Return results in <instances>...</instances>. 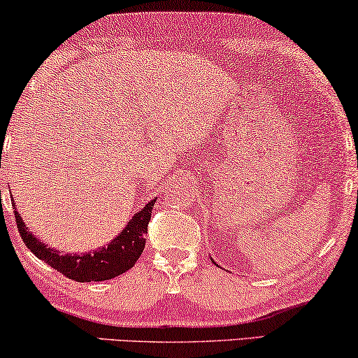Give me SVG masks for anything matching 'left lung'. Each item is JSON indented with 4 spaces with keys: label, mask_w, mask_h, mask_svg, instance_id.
Returning a JSON list of instances; mask_svg holds the SVG:
<instances>
[{
    "label": "left lung",
    "mask_w": 358,
    "mask_h": 358,
    "mask_svg": "<svg viewBox=\"0 0 358 358\" xmlns=\"http://www.w3.org/2000/svg\"><path fill=\"white\" fill-rule=\"evenodd\" d=\"M212 261H213V259H212Z\"/></svg>",
    "instance_id": "left-lung-1"
}]
</instances>
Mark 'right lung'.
Returning <instances> with one entry per match:
<instances>
[{"label":"right lung","instance_id":"1","mask_svg":"<svg viewBox=\"0 0 358 358\" xmlns=\"http://www.w3.org/2000/svg\"><path fill=\"white\" fill-rule=\"evenodd\" d=\"M156 199L150 200L143 208L138 210L134 217L129 220L125 228L115 236L107 246L99 249H92L90 252L83 254H65L58 249H53L48 244L42 243L41 239L34 236L32 231L19 217V212L14 208V217H16L17 229L26 246L31 252L55 268L63 275L76 282H102L110 280L117 275L129 271L135 266L145 249V234L148 233V223L151 218V210ZM14 203V200H13Z\"/></svg>","mask_w":358,"mask_h":358}]
</instances>
